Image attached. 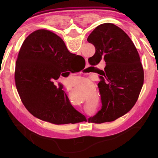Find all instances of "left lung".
Instances as JSON below:
<instances>
[{
    "label": "left lung",
    "mask_w": 158,
    "mask_h": 158,
    "mask_svg": "<svg viewBox=\"0 0 158 158\" xmlns=\"http://www.w3.org/2000/svg\"><path fill=\"white\" fill-rule=\"evenodd\" d=\"M88 41L96 48L88 59L90 64H98L102 59L106 62L98 84L102 108L88 122H113L130 110L138 100L144 81L139 53L126 33L113 23L97 26Z\"/></svg>",
    "instance_id": "obj_1"
}]
</instances>
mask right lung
I'll return each instance as SVG.
<instances>
[{"mask_svg": "<svg viewBox=\"0 0 158 158\" xmlns=\"http://www.w3.org/2000/svg\"><path fill=\"white\" fill-rule=\"evenodd\" d=\"M75 56L60 36L47 30L33 32L24 40L15 63V81L32 115L58 125L86 120L71 105L62 87L53 83Z\"/></svg>", "mask_w": 158, "mask_h": 158, "instance_id": "1", "label": "right lung"}]
</instances>
